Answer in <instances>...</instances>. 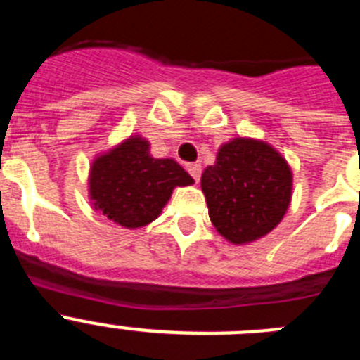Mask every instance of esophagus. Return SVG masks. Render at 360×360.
<instances>
[{
    "label": "esophagus",
    "mask_w": 360,
    "mask_h": 360,
    "mask_svg": "<svg viewBox=\"0 0 360 360\" xmlns=\"http://www.w3.org/2000/svg\"><path fill=\"white\" fill-rule=\"evenodd\" d=\"M187 171H189L191 176L195 178L196 182H200V176H202V165H200V164H189V165H187Z\"/></svg>",
    "instance_id": "esophagus-1"
}]
</instances>
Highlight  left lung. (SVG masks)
<instances>
[{
  "instance_id": "8db88e82",
  "label": "left lung",
  "mask_w": 360,
  "mask_h": 360,
  "mask_svg": "<svg viewBox=\"0 0 360 360\" xmlns=\"http://www.w3.org/2000/svg\"><path fill=\"white\" fill-rule=\"evenodd\" d=\"M292 169L265 141L236 136L221 144L202 173V191L216 231L232 245L266 236L287 214Z\"/></svg>"
}]
</instances>
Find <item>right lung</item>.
<instances>
[{
    "label": "right lung",
    "mask_w": 360,
    "mask_h": 360,
    "mask_svg": "<svg viewBox=\"0 0 360 360\" xmlns=\"http://www.w3.org/2000/svg\"><path fill=\"white\" fill-rule=\"evenodd\" d=\"M195 184L173 158H155L141 135L124 139L94 158L88 196L95 211L124 229H141L160 216L174 187Z\"/></svg>",
    "instance_id": "obj_1"
}]
</instances>
